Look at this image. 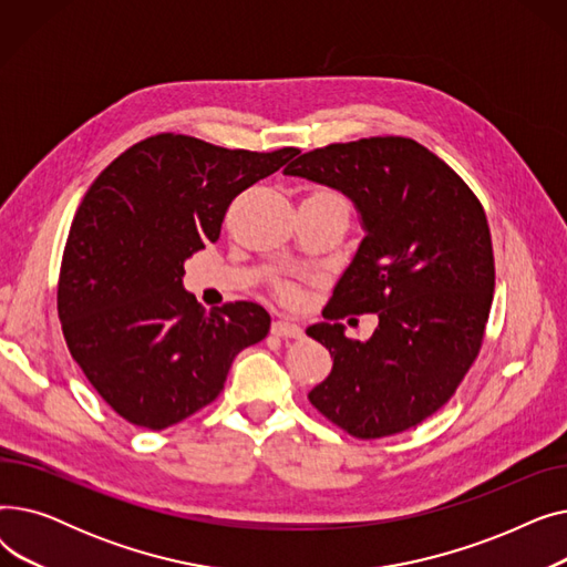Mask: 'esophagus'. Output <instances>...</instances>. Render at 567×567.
<instances>
[{
    "mask_svg": "<svg viewBox=\"0 0 567 567\" xmlns=\"http://www.w3.org/2000/svg\"><path fill=\"white\" fill-rule=\"evenodd\" d=\"M271 331H274V336H278V338H301V336H303V329H301L299 323H291V321H285V319L274 321Z\"/></svg>",
    "mask_w": 567,
    "mask_h": 567,
    "instance_id": "1",
    "label": "esophagus"
}]
</instances>
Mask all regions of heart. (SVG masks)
Returning a JSON list of instances; mask_svg holds the SVG:
<instances>
[{"mask_svg": "<svg viewBox=\"0 0 567 567\" xmlns=\"http://www.w3.org/2000/svg\"><path fill=\"white\" fill-rule=\"evenodd\" d=\"M315 193H319V195H329V197H340V195H338V193H333V190H315ZM282 293L287 296V299H291V296H293V291H291L289 287H285V289H282Z\"/></svg>", "mask_w": 567, "mask_h": 567, "instance_id": "1", "label": "heart"}]
</instances>
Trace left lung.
<instances>
[{
  "instance_id": "8db88e82",
  "label": "left lung",
  "mask_w": 567,
  "mask_h": 567,
  "mask_svg": "<svg viewBox=\"0 0 567 567\" xmlns=\"http://www.w3.org/2000/svg\"><path fill=\"white\" fill-rule=\"evenodd\" d=\"M344 193L365 229L323 319L306 331L333 370L308 393L355 439L423 423L449 402L481 351L494 293L485 208L462 176L411 137H363L315 148L285 167ZM377 311L365 343L339 319Z\"/></svg>"
}]
</instances>
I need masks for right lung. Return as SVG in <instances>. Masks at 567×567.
<instances>
[{"mask_svg": "<svg viewBox=\"0 0 567 567\" xmlns=\"http://www.w3.org/2000/svg\"><path fill=\"white\" fill-rule=\"evenodd\" d=\"M299 148L246 152L176 133L114 158L78 206L56 285L69 351L124 421L165 430L212 404L271 317L250 301L204 312L184 261L218 241L231 199Z\"/></svg>", "mask_w": 567, "mask_h": 567, "instance_id": "right-lung-1", "label": "right lung"}]
</instances>
